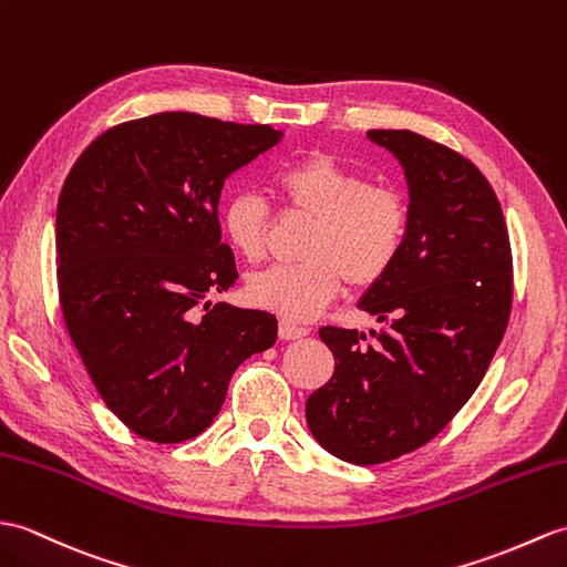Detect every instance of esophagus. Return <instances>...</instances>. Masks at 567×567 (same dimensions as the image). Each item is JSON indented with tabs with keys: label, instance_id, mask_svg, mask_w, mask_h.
<instances>
[{
	"label": "esophagus",
	"instance_id": "34e87169",
	"mask_svg": "<svg viewBox=\"0 0 567 567\" xmlns=\"http://www.w3.org/2000/svg\"><path fill=\"white\" fill-rule=\"evenodd\" d=\"M278 333H280V338H282V340H299V338L309 336V328H305V326H299V323H292V321L282 319V321H280V328H278Z\"/></svg>",
	"mask_w": 567,
	"mask_h": 567
}]
</instances>
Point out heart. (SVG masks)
Instances as JSON below:
<instances>
[{
  "mask_svg": "<svg viewBox=\"0 0 567 567\" xmlns=\"http://www.w3.org/2000/svg\"><path fill=\"white\" fill-rule=\"evenodd\" d=\"M289 213L313 219L299 254L305 260L254 272L246 297L287 321H309L331 301L343 282L362 292L379 285L396 266L411 205L391 186H377L336 156L313 152L287 164L275 176ZM272 213L256 193H236L221 207V231L248 262L266 258Z\"/></svg>",
  "mask_w": 567,
  "mask_h": 567,
  "instance_id": "1",
  "label": "heart"
}]
</instances>
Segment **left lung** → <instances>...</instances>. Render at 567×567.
Here are the masks:
<instances>
[{
    "mask_svg": "<svg viewBox=\"0 0 567 567\" xmlns=\"http://www.w3.org/2000/svg\"><path fill=\"white\" fill-rule=\"evenodd\" d=\"M399 156L411 227L396 266L360 309L381 331L323 326L336 372L307 401L321 446L350 464L399 458L452 423L488 372L515 297L512 246L476 164L411 130H370Z\"/></svg>",
    "mask_w": 567,
    "mask_h": 567,
    "instance_id": "1",
    "label": "left lung"
}]
</instances>
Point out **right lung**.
Returning <instances> with one entry per match:
<instances>
[{
	"mask_svg": "<svg viewBox=\"0 0 567 567\" xmlns=\"http://www.w3.org/2000/svg\"><path fill=\"white\" fill-rule=\"evenodd\" d=\"M278 140L272 125L154 113L101 133L64 181L62 319L103 403L142 440L205 432L236 367L278 338L268 311L199 307L239 280L221 244L224 181Z\"/></svg>",
	"mask_w": 567,
	"mask_h": 567,
	"instance_id": "right-lung-1",
	"label": "right lung"
}]
</instances>
